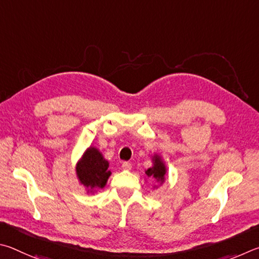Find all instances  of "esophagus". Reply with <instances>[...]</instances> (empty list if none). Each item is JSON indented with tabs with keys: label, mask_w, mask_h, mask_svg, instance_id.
I'll list each match as a JSON object with an SVG mask.
<instances>
[{
	"label": "esophagus",
	"mask_w": 259,
	"mask_h": 259,
	"mask_svg": "<svg viewBox=\"0 0 259 259\" xmlns=\"http://www.w3.org/2000/svg\"><path fill=\"white\" fill-rule=\"evenodd\" d=\"M121 168H122V169H125V170H131V169H132V165H131L130 162L125 161V162H122Z\"/></svg>",
	"instance_id": "esophagus-1"
}]
</instances>
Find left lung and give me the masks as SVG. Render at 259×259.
I'll use <instances>...</instances> for the list:
<instances>
[{
  "label": "left lung",
  "instance_id": "left-lung-1",
  "mask_svg": "<svg viewBox=\"0 0 259 259\" xmlns=\"http://www.w3.org/2000/svg\"><path fill=\"white\" fill-rule=\"evenodd\" d=\"M151 161L152 166L146 169V175L148 179H152L153 181H156L157 185H155L153 189H157L159 185L164 184L165 182L167 176V167L165 165L164 159H162V157L160 155H158V153H153L151 156Z\"/></svg>",
  "mask_w": 259,
  "mask_h": 259
}]
</instances>
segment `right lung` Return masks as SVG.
I'll list each match as a JSON object with an SVG mask.
<instances>
[{"label": "right lung", "mask_w": 259, "mask_h": 259, "mask_svg": "<svg viewBox=\"0 0 259 259\" xmlns=\"http://www.w3.org/2000/svg\"><path fill=\"white\" fill-rule=\"evenodd\" d=\"M110 175L109 161L93 146L86 149L76 164V176L88 194H94L106 187Z\"/></svg>", "instance_id": "obj_1"}]
</instances>
